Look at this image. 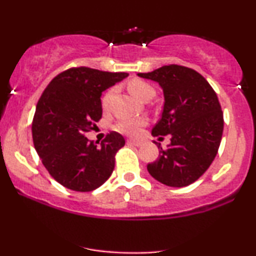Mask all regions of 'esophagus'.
<instances>
[{"label":"esophagus","instance_id":"34e87169","mask_svg":"<svg viewBox=\"0 0 256 256\" xmlns=\"http://www.w3.org/2000/svg\"><path fill=\"white\" fill-rule=\"evenodd\" d=\"M128 144H132L134 146H140L143 144V142H140V140H128Z\"/></svg>","mask_w":256,"mask_h":256}]
</instances>
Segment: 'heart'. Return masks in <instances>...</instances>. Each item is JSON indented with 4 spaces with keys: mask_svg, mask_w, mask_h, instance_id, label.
<instances>
[{
    "mask_svg": "<svg viewBox=\"0 0 256 256\" xmlns=\"http://www.w3.org/2000/svg\"><path fill=\"white\" fill-rule=\"evenodd\" d=\"M128 89H130L131 92L134 94L137 98L143 100V101L149 98H152V96L155 95L154 88H152L150 84H148L146 82H143V80H138V79H136V80H132L131 83L128 84ZM113 95H114V89L108 90L107 92L104 94V98L101 100L102 107L107 108L108 106H110L112 98H113ZM146 120L143 118L126 119L118 122L116 126V131L122 132V134H131V136H134V134H137L138 132L140 131V128L146 125Z\"/></svg>",
    "mask_w": 256,
    "mask_h": 256,
    "instance_id": "b5f03b06",
    "label": "heart"
}]
</instances>
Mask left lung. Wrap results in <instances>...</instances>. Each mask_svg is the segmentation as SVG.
I'll list each match as a JSON object with an SVG mask.
<instances>
[{
	"label": "left lung",
	"instance_id": "8db88e82",
	"mask_svg": "<svg viewBox=\"0 0 256 256\" xmlns=\"http://www.w3.org/2000/svg\"><path fill=\"white\" fill-rule=\"evenodd\" d=\"M137 76L156 82L164 91L162 114L152 134L171 136L166 150L160 148L158 158L146 170L167 186L190 185L218 152L224 128L218 96L198 72L184 66L168 64Z\"/></svg>",
	"mask_w": 256,
	"mask_h": 256
}]
</instances>
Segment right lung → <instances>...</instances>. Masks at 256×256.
Segmentation results:
<instances>
[{"label":"right lung","instance_id":"add662e5","mask_svg":"<svg viewBox=\"0 0 256 256\" xmlns=\"http://www.w3.org/2000/svg\"><path fill=\"white\" fill-rule=\"evenodd\" d=\"M128 76L70 68L52 79L38 100L32 122L34 149L52 177L67 189L92 192L110 177L124 137L113 131L98 146L85 134L101 119L102 92Z\"/></svg>","mask_w":256,"mask_h":256}]
</instances>
